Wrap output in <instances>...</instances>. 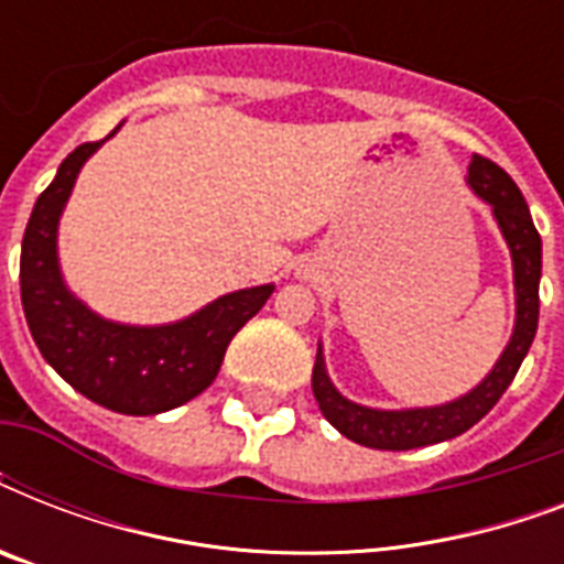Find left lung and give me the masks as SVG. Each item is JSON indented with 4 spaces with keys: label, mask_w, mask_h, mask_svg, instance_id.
Returning a JSON list of instances; mask_svg holds the SVG:
<instances>
[{
    "label": "left lung",
    "mask_w": 564,
    "mask_h": 564,
    "mask_svg": "<svg viewBox=\"0 0 564 564\" xmlns=\"http://www.w3.org/2000/svg\"><path fill=\"white\" fill-rule=\"evenodd\" d=\"M468 184L482 202L491 204L495 219H498L509 242V251H512L518 304L516 334L509 339L507 351L500 354L491 375L465 398L445 403V406L403 412L369 410V406H360V403L343 398L327 377L325 357L318 348L316 366H313V394H316L318 410L325 412V419L343 436H348L357 445L377 447V451H412V447L436 445V442H445V438H454L465 430H471L500 401V394L507 392L518 369H521V362H524L527 351H530V345H533L535 327H539L542 237L535 230L524 195L498 163H491L482 154H474L471 166H468Z\"/></svg>",
    "instance_id": "8db88e82"
}]
</instances>
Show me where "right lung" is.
<instances>
[{"instance_id": "right-lung-1", "label": "right lung", "mask_w": 564, "mask_h": 564, "mask_svg": "<svg viewBox=\"0 0 564 564\" xmlns=\"http://www.w3.org/2000/svg\"><path fill=\"white\" fill-rule=\"evenodd\" d=\"M99 145L66 154L31 210L20 254L22 310L40 354L84 398L122 415H154L193 401L216 380L230 339L274 286L230 292L163 327L113 325L90 313L61 281L55 237L78 170Z\"/></svg>"}]
</instances>
